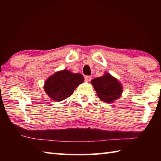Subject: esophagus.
Segmentation results:
<instances>
[{"instance_id": "esophagus-1", "label": "esophagus", "mask_w": 161, "mask_h": 161, "mask_svg": "<svg viewBox=\"0 0 161 161\" xmlns=\"http://www.w3.org/2000/svg\"><path fill=\"white\" fill-rule=\"evenodd\" d=\"M84 79L86 81H90L92 80V77L89 76V75H88V76H85Z\"/></svg>"}]
</instances>
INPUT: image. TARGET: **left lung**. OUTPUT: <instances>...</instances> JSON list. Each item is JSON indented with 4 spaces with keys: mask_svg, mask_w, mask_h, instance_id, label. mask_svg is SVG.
I'll return each mask as SVG.
<instances>
[{
    "mask_svg": "<svg viewBox=\"0 0 161 161\" xmlns=\"http://www.w3.org/2000/svg\"><path fill=\"white\" fill-rule=\"evenodd\" d=\"M91 84L101 100L111 103L117 100L122 92L120 83L110 74L106 73L104 76L92 80Z\"/></svg>",
    "mask_w": 161,
    "mask_h": 161,
    "instance_id": "left-lung-1",
    "label": "left lung"
}]
</instances>
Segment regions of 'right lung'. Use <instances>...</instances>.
<instances>
[{"instance_id":"1","label":"right lung","mask_w":161,"mask_h":161,"mask_svg":"<svg viewBox=\"0 0 161 161\" xmlns=\"http://www.w3.org/2000/svg\"><path fill=\"white\" fill-rule=\"evenodd\" d=\"M83 81L82 75L74 74L69 70H64L57 72L47 79L44 89L51 99L60 102L70 97L75 88Z\"/></svg>"}]
</instances>
